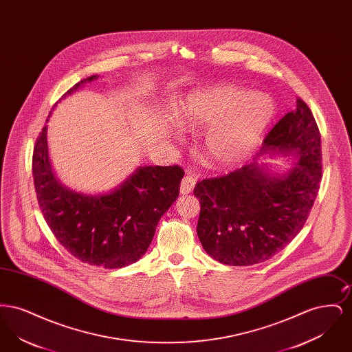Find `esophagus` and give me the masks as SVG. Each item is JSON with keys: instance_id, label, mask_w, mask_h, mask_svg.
Wrapping results in <instances>:
<instances>
[{"instance_id": "1", "label": "esophagus", "mask_w": 352, "mask_h": 352, "mask_svg": "<svg viewBox=\"0 0 352 352\" xmlns=\"http://www.w3.org/2000/svg\"><path fill=\"white\" fill-rule=\"evenodd\" d=\"M195 184H197V178H195L192 174L187 173V174L184 175L182 182H181V194L186 195V194L192 192V190H194V187H195Z\"/></svg>"}]
</instances>
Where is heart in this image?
I'll list each match as a JSON object with an SVG mask.
<instances>
[{"mask_svg": "<svg viewBox=\"0 0 352 352\" xmlns=\"http://www.w3.org/2000/svg\"><path fill=\"white\" fill-rule=\"evenodd\" d=\"M273 115V102L263 94L212 85L186 96L177 125L186 132L208 129L203 145L206 161L212 168H230L251 154Z\"/></svg>", "mask_w": 352, "mask_h": 352, "instance_id": "b5f03b06", "label": "heart"}]
</instances>
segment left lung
Segmentation results:
<instances>
[{
  "label": "left lung",
  "instance_id": "obj_1",
  "mask_svg": "<svg viewBox=\"0 0 352 352\" xmlns=\"http://www.w3.org/2000/svg\"><path fill=\"white\" fill-rule=\"evenodd\" d=\"M267 156L292 159L273 168ZM322 178L320 134L309 107L297 99L264 140L250 165L195 186L201 203L197 234L201 247L226 265L264 263L297 236L318 194Z\"/></svg>",
  "mask_w": 352,
  "mask_h": 352
}]
</instances>
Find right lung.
<instances>
[{"mask_svg": "<svg viewBox=\"0 0 352 352\" xmlns=\"http://www.w3.org/2000/svg\"><path fill=\"white\" fill-rule=\"evenodd\" d=\"M98 79V75L85 78L62 99ZM47 129L45 125L34 148L33 177L52 234L72 256L92 267L118 269L138 261L148 251L160 219L179 195L184 170L141 165L109 191H76L62 184L52 168Z\"/></svg>", "mask_w": 352, "mask_h": 352, "instance_id": "1", "label": "right lung"}]
</instances>
